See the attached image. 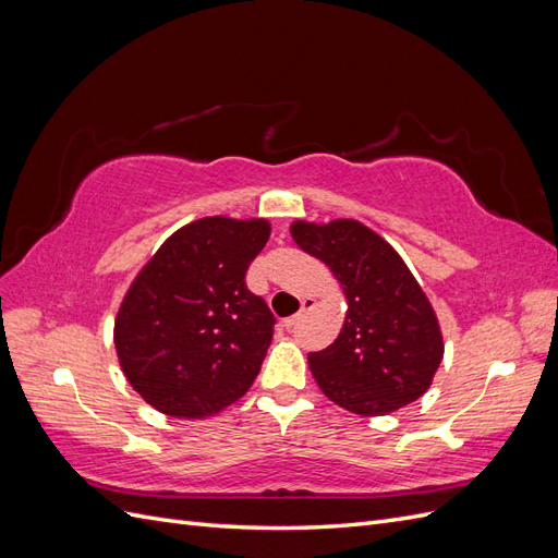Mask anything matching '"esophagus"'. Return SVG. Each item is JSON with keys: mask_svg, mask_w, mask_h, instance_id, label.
Returning a JSON list of instances; mask_svg holds the SVG:
<instances>
[{"mask_svg": "<svg viewBox=\"0 0 558 558\" xmlns=\"http://www.w3.org/2000/svg\"><path fill=\"white\" fill-rule=\"evenodd\" d=\"M314 307H316V300H314V298H305V300H302V307H300V312H298V314H293V316H289V318H286V320H283V326H286V328H293V326L298 324V318H300V316H305V314H307V312H312Z\"/></svg>", "mask_w": 558, "mask_h": 558, "instance_id": "34e87169", "label": "esophagus"}]
</instances>
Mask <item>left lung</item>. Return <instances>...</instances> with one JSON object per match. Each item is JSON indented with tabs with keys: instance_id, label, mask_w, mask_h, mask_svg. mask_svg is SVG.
Wrapping results in <instances>:
<instances>
[{
	"instance_id": "left-lung-1",
	"label": "left lung",
	"mask_w": 558,
	"mask_h": 558,
	"mask_svg": "<svg viewBox=\"0 0 558 558\" xmlns=\"http://www.w3.org/2000/svg\"><path fill=\"white\" fill-rule=\"evenodd\" d=\"M295 244L330 267L347 298L337 340L310 353L320 391L361 416H384L424 396L445 356L435 310L410 267L353 218L295 221Z\"/></svg>"
}]
</instances>
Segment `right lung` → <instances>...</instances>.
I'll use <instances>...</instances> for the list:
<instances>
[{
    "label": "right lung",
    "instance_id": "1",
    "mask_svg": "<svg viewBox=\"0 0 558 558\" xmlns=\"http://www.w3.org/2000/svg\"><path fill=\"white\" fill-rule=\"evenodd\" d=\"M269 230L265 218H199L170 234L134 277L113 344L125 379L150 408L207 418L258 377L275 316L244 277Z\"/></svg>",
    "mask_w": 558,
    "mask_h": 558
}]
</instances>
